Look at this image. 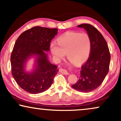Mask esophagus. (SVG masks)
<instances>
[{"mask_svg": "<svg viewBox=\"0 0 121 121\" xmlns=\"http://www.w3.org/2000/svg\"><path fill=\"white\" fill-rule=\"evenodd\" d=\"M60 72L61 73L64 74V75H68L69 73L68 72V71L66 70V69H60Z\"/></svg>", "mask_w": 121, "mask_h": 121, "instance_id": "34e87169", "label": "esophagus"}]
</instances>
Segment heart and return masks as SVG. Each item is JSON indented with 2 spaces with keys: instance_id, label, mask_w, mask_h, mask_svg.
<instances>
[{
  "instance_id": "b5f03b06",
  "label": "heart",
  "mask_w": 121,
  "mask_h": 121,
  "mask_svg": "<svg viewBox=\"0 0 121 121\" xmlns=\"http://www.w3.org/2000/svg\"><path fill=\"white\" fill-rule=\"evenodd\" d=\"M57 42L51 43L50 49L57 60L63 59L67 53L68 58L78 65L86 62L90 55L92 42L86 33L67 32L59 36Z\"/></svg>"
}]
</instances>
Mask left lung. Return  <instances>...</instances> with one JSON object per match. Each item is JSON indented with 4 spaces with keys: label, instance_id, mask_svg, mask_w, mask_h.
Here are the masks:
<instances>
[{
    "label": "left lung",
    "instance_id": "obj_1",
    "mask_svg": "<svg viewBox=\"0 0 121 121\" xmlns=\"http://www.w3.org/2000/svg\"><path fill=\"white\" fill-rule=\"evenodd\" d=\"M78 27L86 31L91 39L92 48L87 62L82 66L79 80L72 86L79 91L89 92L97 88L108 74L111 56L106 41L95 27L88 24Z\"/></svg>",
    "mask_w": 121,
    "mask_h": 121
}]
</instances>
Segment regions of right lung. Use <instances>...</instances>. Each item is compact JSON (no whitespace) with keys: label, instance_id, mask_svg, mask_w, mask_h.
Here are the masks:
<instances>
[{"label":"right lung","instance_id":"right-lung-1","mask_svg":"<svg viewBox=\"0 0 121 121\" xmlns=\"http://www.w3.org/2000/svg\"><path fill=\"white\" fill-rule=\"evenodd\" d=\"M58 30L36 26L22 33L16 41L10 58L11 73L19 86L29 93L47 90L58 73L57 66L51 63L46 52ZM31 57L35 59L33 68L27 71L26 64Z\"/></svg>","mask_w":121,"mask_h":121}]
</instances>
